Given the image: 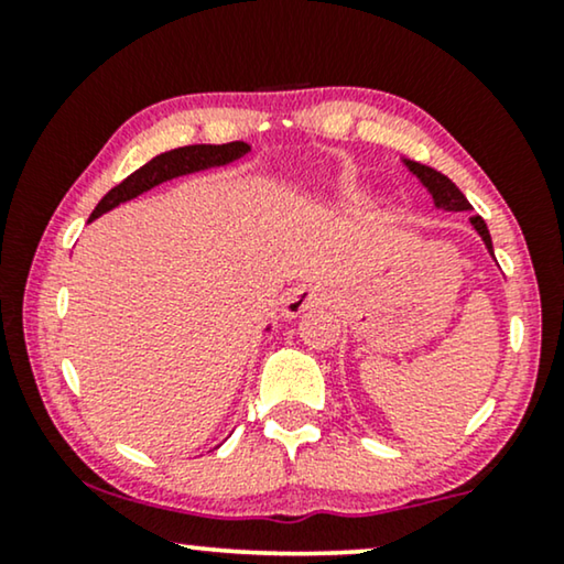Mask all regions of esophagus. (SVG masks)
I'll return each mask as SVG.
<instances>
[{
	"label": "esophagus",
	"instance_id": "obj_1",
	"mask_svg": "<svg viewBox=\"0 0 564 564\" xmlns=\"http://www.w3.org/2000/svg\"><path fill=\"white\" fill-rule=\"evenodd\" d=\"M326 303V295H323L321 290H313V288H295L292 292L284 295V305L282 311L288 318H297V315H303L305 311H311V307H318Z\"/></svg>",
	"mask_w": 564,
	"mask_h": 564
}]
</instances>
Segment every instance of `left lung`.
Returning <instances> with one entry per match:
<instances>
[{
    "instance_id": "obj_1",
    "label": "left lung",
    "mask_w": 564,
    "mask_h": 564,
    "mask_svg": "<svg viewBox=\"0 0 564 564\" xmlns=\"http://www.w3.org/2000/svg\"><path fill=\"white\" fill-rule=\"evenodd\" d=\"M405 164H408V169H411L415 176H419L423 184H426L429 192H431V197H434L436 207H444V210H457V213L459 210H473V205L467 203V197L462 195L459 187L449 180V176H444L442 172H436V169H431L426 164H419V161H405ZM469 220H473L475 230L482 236L485 246H488V251L492 253L490 230H488V226H485V220L480 218V215H473V218H469ZM492 257H496V253H492Z\"/></svg>"
}]
</instances>
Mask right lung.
<instances>
[{"mask_svg": "<svg viewBox=\"0 0 564 564\" xmlns=\"http://www.w3.org/2000/svg\"><path fill=\"white\" fill-rule=\"evenodd\" d=\"M243 153H249V143L243 141L223 143V145H203V143L184 145V149L161 153V156L151 159L149 164L130 174L128 180H122L118 187L107 192V195L99 199V205L95 207V213H91L89 220L99 218V215L112 210V207H118L120 203H128V199L143 195V192H149L161 182L174 180V176H182L189 172H199V169H207V166H223L228 164V161L241 159Z\"/></svg>", "mask_w": 564, "mask_h": 564, "instance_id": "1", "label": "right lung"}]
</instances>
